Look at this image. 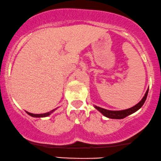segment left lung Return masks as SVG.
Segmentation results:
<instances>
[{"mask_svg":"<svg viewBox=\"0 0 161 161\" xmlns=\"http://www.w3.org/2000/svg\"><path fill=\"white\" fill-rule=\"evenodd\" d=\"M148 93V90H147L146 92H145L144 97L142 98V99L139 103L136 104L135 106L130 108L126 109V110L110 111V110H106V109L103 108L96 106V105H95V108L97 109L98 111H99L103 115H105V117H107V118H112V119H123V118H126V117L128 116V115H130V114H133V113H134V112H136V111L139 110V109L142 106L143 104L145 103V100H146V99H147Z\"/></svg>","mask_w":161,"mask_h":161,"instance_id":"left-lung-1","label":"left lung"}]
</instances>
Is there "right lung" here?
Returning <instances> with one entry per match:
<instances>
[{
	"mask_svg": "<svg viewBox=\"0 0 161 161\" xmlns=\"http://www.w3.org/2000/svg\"><path fill=\"white\" fill-rule=\"evenodd\" d=\"M53 111H54V109L53 110L49 111V112L47 113H45V114H31V113H29V112H27L28 114H29L30 116L31 117H35V118H43V117H47V116H49L51 113L53 112Z\"/></svg>",
	"mask_w": 161,
	"mask_h": 161,
	"instance_id": "add662e5",
	"label": "right lung"
}]
</instances>
